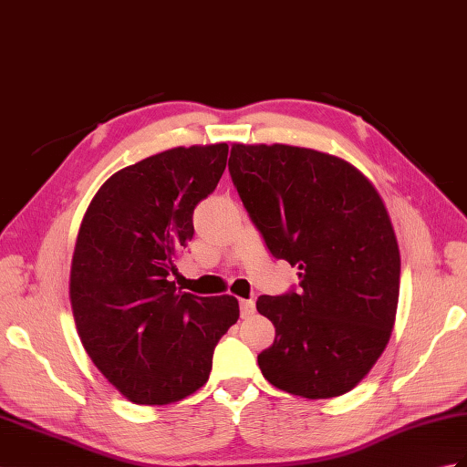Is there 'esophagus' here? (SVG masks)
Here are the masks:
<instances>
[{
	"instance_id": "34e87169",
	"label": "esophagus",
	"mask_w": 467,
	"mask_h": 467,
	"mask_svg": "<svg viewBox=\"0 0 467 467\" xmlns=\"http://www.w3.org/2000/svg\"><path fill=\"white\" fill-rule=\"evenodd\" d=\"M254 308H256V305H254L253 298H251V300H241V317H243V318H246V317H251V314H254Z\"/></svg>"
}]
</instances>
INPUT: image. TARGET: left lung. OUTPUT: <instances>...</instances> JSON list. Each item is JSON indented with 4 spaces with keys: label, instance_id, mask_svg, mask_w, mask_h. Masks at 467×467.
I'll return each mask as SVG.
<instances>
[{
    "label": "left lung",
    "instance_id": "1",
    "mask_svg": "<svg viewBox=\"0 0 467 467\" xmlns=\"http://www.w3.org/2000/svg\"><path fill=\"white\" fill-rule=\"evenodd\" d=\"M229 171L270 254L300 278L298 292L256 300L276 328L263 376L310 400L350 392L396 320L400 251L382 197L350 162L305 147L234 143Z\"/></svg>",
    "mask_w": 467,
    "mask_h": 467
}]
</instances>
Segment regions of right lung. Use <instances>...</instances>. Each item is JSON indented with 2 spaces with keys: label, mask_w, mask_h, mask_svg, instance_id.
<instances>
[{
  "label": "right lung",
  "mask_w": 467,
  "mask_h": 467,
  "mask_svg": "<svg viewBox=\"0 0 467 467\" xmlns=\"http://www.w3.org/2000/svg\"><path fill=\"white\" fill-rule=\"evenodd\" d=\"M229 145L162 150L117 171L79 226L69 278L75 327L127 400L165 406L207 384L213 352L238 320L234 296L175 286L192 211L219 184Z\"/></svg>",
  "instance_id": "add662e5"
}]
</instances>
